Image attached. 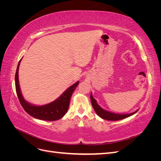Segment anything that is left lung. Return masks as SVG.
Wrapping results in <instances>:
<instances>
[{
	"mask_svg": "<svg viewBox=\"0 0 161 161\" xmlns=\"http://www.w3.org/2000/svg\"><path fill=\"white\" fill-rule=\"evenodd\" d=\"M91 101L92 108H93L94 110L95 111L96 114L102 119H104L106 120L118 121V120L126 118H128V117H130L131 115H134L138 111L137 110L136 111H134V112H133V113L129 114H116L111 113V112L105 111L103 109H102L101 107L98 104H97L96 100L93 98V97H92V95L91 93Z\"/></svg>",
	"mask_w": 161,
	"mask_h": 161,
	"instance_id": "1",
	"label": "left lung"
}]
</instances>
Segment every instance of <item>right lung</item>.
<instances>
[{
	"instance_id": "right-lung-1",
	"label": "right lung",
	"mask_w": 161,
	"mask_h": 161,
	"mask_svg": "<svg viewBox=\"0 0 161 161\" xmlns=\"http://www.w3.org/2000/svg\"><path fill=\"white\" fill-rule=\"evenodd\" d=\"M21 60L19 62L15 73V88L18 99L24 110L33 118L42 120L56 121L62 118L66 114L68 109L69 108L70 101L72 92L76 88L79 82L77 81L76 83L70 86L69 89L63 92L61 96L50 103L42 106L31 105L24 99L19 84L18 73Z\"/></svg>"
}]
</instances>
